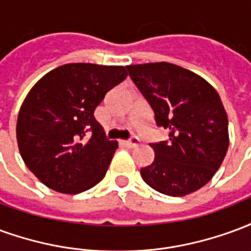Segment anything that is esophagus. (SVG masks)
Returning a JSON list of instances; mask_svg holds the SVG:
<instances>
[{"instance_id":"1","label":"esophagus","mask_w":251,"mask_h":251,"mask_svg":"<svg viewBox=\"0 0 251 251\" xmlns=\"http://www.w3.org/2000/svg\"><path fill=\"white\" fill-rule=\"evenodd\" d=\"M140 144V138L137 136H131L129 140H126L125 141V145L127 148H133V147H137Z\"/></svg>"}]
</instances>
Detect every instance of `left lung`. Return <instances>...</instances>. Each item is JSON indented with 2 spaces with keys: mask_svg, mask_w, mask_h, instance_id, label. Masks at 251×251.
I'll return each mask as SVG.
<instances>
[{
  "mask_svg": "<svg viewBox=\"0 0 251 251\" xmlns=\"http://www.w3.org/2000/svg\"><path fill=\"white\" fill-rule=\"evenodd\" d=\"M129 76L151 106L165 141L151 142L154 160L141 168L149 187L184 196L207 184L228 148V121L221 97L203 77L171 63L127 66Z\"/></svg>",
  "mask_w": 251,
  "mask_h": 251,
  "instance_id": "1",
  "label": "left lung"
}]
</instances>
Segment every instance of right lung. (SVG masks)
Masks as SVG:
<instances>
[{
    "label": "right lung",
    "mask_w": 251,
    "mask_h": 251,
    "mask_svg": "<svg viewBox=\"0 0 251 251\" xmlns=\"http://www.w3.org/2000/svg\"><path fill=\"white\" fill-rule=\"evenodd\" d=\"M126 76V67L71 63L33 86L16 130L21 157L43 184L79 194L103 179L117 142L106 138L94 110Z\"/></svg>",
    "instance_id": "obj_1"
}]
</instances>
